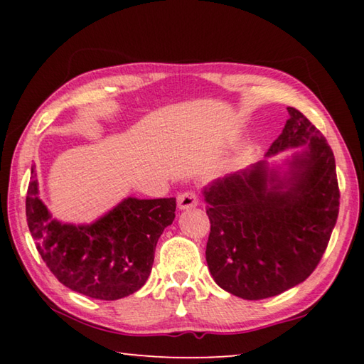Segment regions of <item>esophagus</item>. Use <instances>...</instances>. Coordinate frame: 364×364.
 <instances>
[{
  "mask_svg": "<svg viewBox=\"0 0 364 364\" xmlns=\"http://www.w3.org/2000/svg\"><path fill=\"white\" fill-rule=\"evenodd\" d=\"M199 204V196H197L196 191H184L180 196H178V207L181 210H188V208H193Z\"/></svg>",
  "mask_w": 364,
  "mask_h": 364,
  "instance_id": "obj_1",
  "label": "esophagus"
}]
</instances>
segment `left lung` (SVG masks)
<instances>
[{"mask_svg":"<svg viewBox=\"0 0 364 364\" xmlns=\"http://www.w3.org/2000/svg\"><path fill=\"white\" fill-rule=\"evenodd\" d=\"M287 110L291 117L267 154L308 144L287 178L260 162L204 189L208 269L221 289L245 300L274 297L304 282L321 262L338 215L331 146L300 110Z\"/></svg>","mask_w":364,"mask_h":364,"instance_id":"8db88e82","label":"left lung"}]
</instances>
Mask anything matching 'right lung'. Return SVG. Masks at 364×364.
Masks as SVG:
<instances>
[{
	"label": "right lung",
	"instance_id": "add662e5",
	"mask_svg": "<svg viewBox=\"0 0 364 364\" xmlns=\"http://www.w3.org/2000/svg\"><path fill=\"white\" fill-rule=\"evenodd\" d=\"M35 176L32 168L27 225L36 250L58 281L97 300H119L143 287L160 234L175 220V197H128L93 225H63L40 200Z\"/></svg>",
	"mask_w": 364,
	"mask_h": 364
}]
</instances>
